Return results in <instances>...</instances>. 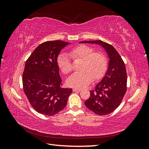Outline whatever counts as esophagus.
Wrapping results in <instances>:
<instances>
[{
  "label": "esophagus",
  "mask_w": 149,
  "mask_h": 149,
  "mask_svg": "<svg viewBox=\"0 0 149 149\" xmlns=\"http://www.w3.org/2000/svg\"><path fill=\"white\" fill-rule=\"evenodd\" d=\"M80 91H81V89H78V88H73V92H79Z\"/></svg>",
  "instance_id": "34e87169"
}]
</instances>
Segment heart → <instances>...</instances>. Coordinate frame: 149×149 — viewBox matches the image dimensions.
Listing matches in <instances>:
<instances>
[{"mask_svg":"<svg viewBox=\"0 0 149 149\" xmlns=\"http://www.w3.org/2000/svg\"><path fill=\"white\" fill-rule=\"evenodd\" d=\"M81 59L83 62L80 70H82L72 74L66 79L69 86L83 88L94 79H100L106 70L107 62L105 56L101 53H94V49L89 46L81 45L72 48L69 55L61 53L57 58V64L63 73L67 74L72 70L71 58Z\"/></svg>","mask_w":149,"mask_h":149,"instance_id":"1","label":"heart"}]
</instances>
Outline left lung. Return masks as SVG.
Returning a JSON list of instances; mask_svg holds the SVG:
<instances>
[{"instance_id":"obj_1","label":"left lung","mask_w":149,"mask_h":149,"mask_svg":"<svg viewBox=\"0 0 149 149\" xmlns=\"http://www.w3.org/2000/svg\"><path fill=\"white\" fill-rule=\"evenodd\" d=\"M80 43L97 44L105 49L109 58L104 76L90 91V97L84 102L89 109L97 115H107L118 108L127 89V73L124 63L116 49L101 40L83 41Z\"/></svg>"}]
</instances>
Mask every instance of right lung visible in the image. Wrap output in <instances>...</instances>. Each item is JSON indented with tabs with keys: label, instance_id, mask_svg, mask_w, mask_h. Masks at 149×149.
Segmentation results:
<instances>
[{
	"label": "right lung",
	"instance_id": "obj_1",
	"mask_svg": "<svg viewBox=\"0 0 149 149\" xmlns=\"http://www.w3.org/2000/svg\"><path fill=\"white\" fill-rule=\"evenodd\" d=\"M71 43L61 40L40 44L26 60L22 78L24 91L38 113L53 116L66 106L71 88H62L57 58Z\"/></svg>",
	"mask_w": 149,
	"mask_h": 149
}]
</instances>
